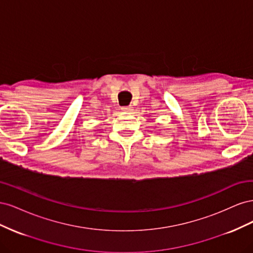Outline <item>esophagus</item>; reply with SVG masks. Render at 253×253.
<instances>
[{"label":"esophagus","mask_w":253,"mask_h":253,"mask_svg":"<svg viewBox=\"0 0 253 253\" xmlns=\"http://www.w3.org/2000/svg\"><path fill=\"white\" fill-rule=\"evenodd\" d=\"M121 110H122V112H125V113H131L133 111V108H132V106H122Z\"/></svg>","instance_id":"34e87169"}]
</instances>
